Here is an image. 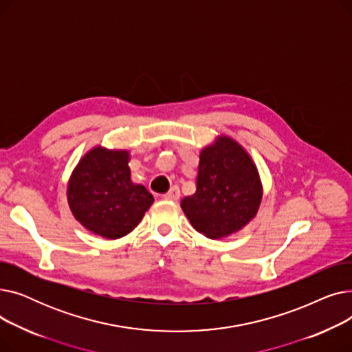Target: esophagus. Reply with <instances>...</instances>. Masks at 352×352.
Instances as JSON below:
<instances>
[{"mask_svg": "<svg viewBox=\"0 0 352 352\" xmlns=\"http://www.w3.org/2000/svg\"><path fill=\"white\" fill-rule=\"evenodd\" d=\"M164 199H170V201H175L179 198V188L178 187H173L168 192H165L162 195Z\"/></svg>", "mask_w": 352, "mask_h": 352, "instance_id": "obj_1", "label": "esophagus"}]
</instances>
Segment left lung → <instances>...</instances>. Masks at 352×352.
<instances>
[{"mask_svg": "<svg viewBox=\"0 0 352 352\" xmlns=\"http://www.w3.org/2000/svg\"><path fill=\"white\" fill-rule=\"evenodd\" d=\"M195 192L181 201L192 227L223 238L248 224L261 202V182L241 145L223 137L199 155Z\"/></svg>", "mask_w": 352, "mask_h": 352, "instance_id": "8db88e82", "label": "left lung"}]
</instances>
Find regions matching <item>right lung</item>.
Returning a JSON list of instances; mask_svg holds the SVG:
<instances>
[{
	"instance_id": "add662e5",
	"label": "right lung",
	"mask_w": 352,
	"mask_h": 352,
	"mask_svg": "<svg viewBox=\"0 0 352 352\" xmlns=\"http://www.w3.org/2000/svg\"><path fill=\"white\" fill-rule=\"evenodd\" d=\"M126 151L94 148L77 165L68 184L69 208L97 235L116 239L131 232L154 197L131 182Z\"/></svg>"
}]
</instances>
